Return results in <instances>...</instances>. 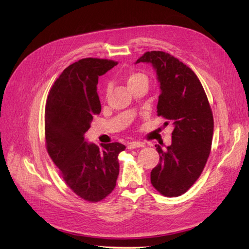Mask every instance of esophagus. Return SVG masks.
Here are the masks:
<instances>
[{"instance_id":"esophagus-1","label":"esophagus","mask_w":249,"mask_h":249,"mask_svg":"<svg viewBox=\"0 0 249 249\" xmlns=\"http://www.w3.org/2000/svg\"><path fill=\"white\" fill-rule=\"evenodd\" d=\"M144 144L142 143V142H138V141H133V142H129L128 145H127V149L129 150H133L136 149V147H142Z\"/></svg>"}]
</instances>
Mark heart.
<instances>
[{
	"label": "heart",
	"mask_w": 249,
	"mask_h": 249,
	"mask_svg": "<svg viewBox=\"0 0 249 249\" xmlns=\"http://www.w3.org/2000/svg\"><path fill=\"white\" fill-rule=\"evenodd\" d=\"M125 80L130 91L134 88L140 86V84H149V79H147V77L144 73L139 71H130L129 73H127Z\"/></svg>",
	"instance_id": "obj_1"
}]
</instances>
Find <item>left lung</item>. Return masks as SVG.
I'll list each match as a JSON object with an SVG mask.
<instances>
[{
    "mask_svg": "<svg viewBox=\"0 0 249 249\" xmlns=\"http://www.w3.org/2000/svg\"><path fill=\"white\" fill-rule=\"evenodd\" d=\"M152 63L160 83L157 115L173 124L172 143L160 153L151 183L165 197H178L202 173L211 153L214 120L204 89L183 62L163 51H147L137 63Z\"/></svg>",
    "mask_w": 249,
    "mask_h": 249,
    "instance_id": "obj_1",
    "label": "left lung"
}]
</instances>
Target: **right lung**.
Here are the masks:
<instances>
[{
	"label": "right lung",
	"mask_w": 249,
	"mask_h": 249,
	"mask_svg": "<svg viewBox=\"0 0 249 249\" xmlns=\"http://www.w3.org/2000/svg\"><path fill=\"white\" fill-rule=\"evenodd\" d=\"M118 62L86 57L66 67L51 87L45 109L47 152L59 168L63 181L89 202H99L115 187L118 156L126 146L119 142L88 143L84 134L102 111L98 77Z\"/></svg>",
	"instance_id": "obj_1"
}]
</instances>
